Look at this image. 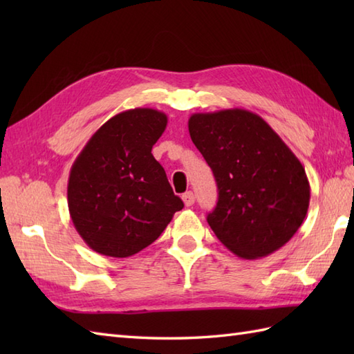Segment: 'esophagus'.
Listing matches in <instances>:
<instances>
[{
  "instance_id": "esophagus-1",
  "label": "esophagus",
  "mask_w": 354,
  "mask_h": 354,
  "mask_svg": "<svg viewBox=\"0 0 354 354\" xmlns=\"http://www.w3.org/2000/svg\"><path fill=\"white\" fill-rule=\"evenodd\" d=\"M194 199H196V198H194L193 192H187V193L183 194V201H184L185 207H192L194 204Z\"/></svg>"
}]
</instances>
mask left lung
<instances>
[{
    "mask_svg": "<svg viewBox=\"0 0 354 354\" xmlns=\"http://www.w3.org/2000/svg\"><path fill=\"white\" fill-rule=\"evenodd\" d=\"M189 132L219 190L207 216L216 237L246 260L288 243L304 222L310 185L278 133L260 115L239 108L193 114Z\"/></svg>",
    "mask_w": 354,
    "mask_h": 354,
    "instance_id": "1",
    "label": "left lung"
}]
</instances>
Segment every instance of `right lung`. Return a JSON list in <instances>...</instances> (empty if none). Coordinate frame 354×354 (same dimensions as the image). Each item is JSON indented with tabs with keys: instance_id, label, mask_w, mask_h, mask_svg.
Masks as SVG:
<instances>
[{
	"instance_id": "obj_1",
	"label": "right lung",
	"mask_w": 354,
	"mask_h": 354,
	"mask_svg": "<svg viewBox=\"0 0 354 354\" xmlns=\"http://www.w3.org/2000/svg\"><path fill=\"white\" fill-rule=\"evenodd\" d=\"M167 115L135 108L109 118L74 161L68 209L80 237L93 251L124 259L161 236L184 204L152 147Z\"/></svg>"
}]
</instances>
